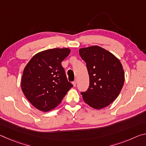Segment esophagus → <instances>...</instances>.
<instances>
[{"mask_svg":"<svg viewBox=\"0 0 146 146\" xmlns=\"http://www.w3.org/2000/svg\"><path fill=\"white\" fill-rule=\"evenodd\" d=\"M77 79H75V80L74 82H73V86H76V85H77Z\"/></svg>","mask_w":146,"mask_h":146,"instance_id":"34e87169","label":"esophagus"}]
</instances>
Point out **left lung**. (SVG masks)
Masks as SVG:
<instances>
[{
	"mask_svg": "<svg viewBox=\"0 0 146 146\" xmlns=\"http://www.w3.org/2000/svg\"><path fill=\"white\" fill-rule=\"evenodd\" d=\"M79 54L86 64L90 78L88 89L81 92L83 100L95 109L106 107L117 98L124 84L121 62L97 45L80 48Z\"/></svg>",
	"mask_w": 146,
	"mask_h": 146,
	"instance_id": "8db88e82",
	"label": "left lung"
}]
</instances>
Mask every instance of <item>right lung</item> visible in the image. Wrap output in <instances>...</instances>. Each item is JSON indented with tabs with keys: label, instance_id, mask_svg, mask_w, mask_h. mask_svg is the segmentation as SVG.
<instances>
[{
	"label": "right lung",
	"instance_id": "add662e5",
	"mask_svg": "<svg viewBox=\"0 0 146 146\" xmlns=\"http://www.w3.org/2000/svg\"><path fill=\"white\" fill-rule=\"evenodd\" d=\"M70 51L68 48L43 50L34 55L25 66L21 89L37 109L43 112L54 109L73 87L61 64Z\"/></svg>",
	"mask_w": 146,
	"mask_h": 146
}]
</instances>
